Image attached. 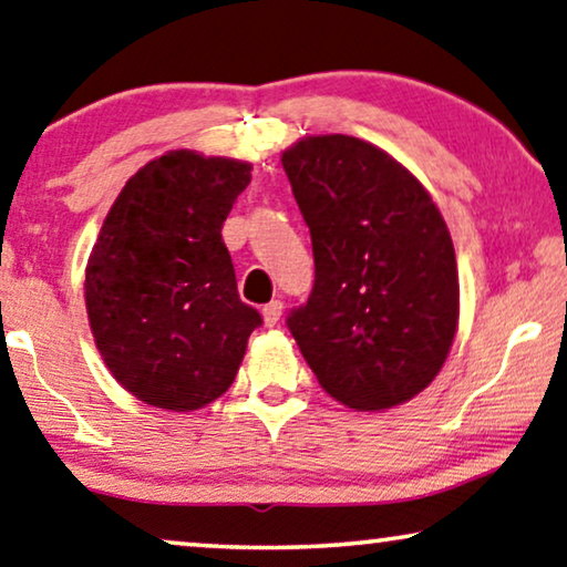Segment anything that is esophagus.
I'll use <instances>...</instances> for the list:
<instances>
[{"label":"esophagus","instance_id":"obj_1","mask_svg":"<svg viewBox=\"0 0 567 567\" xmlns=\"http://www.w3.org/2000/svg\"><path fill=\"white\" fill-rule=\"evenodd\" d=\"M261 316H265V323L267 326H275L277 321H280L282 316V302L280 300H269L265 308H261Z\"/></svg>","mask_w":567,"mask_h":567}]
</instances>
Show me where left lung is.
<instances>
[{"label": "left lung", "instance_id": "8db88e82", "mask_svg": "<svg viewBox=\"0 0 567 567\" xmlns=\"http://www.w3.org/2000/svg\"><path fill=\"white\" fill-rule=\"evenodd\" d=\"M282 166L313 244L316 282L287 329L326 393L380 411L436 378L460 313L454 246L409 169L352 135L302 138Z\"/></svg>", "mask_w": 567, "mask_h": 567}]
</instances>
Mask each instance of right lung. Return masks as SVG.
<instances>
[{"label": "right lung", "instance_id": "add662e5", "mask_svg": "<svg viewBox=\"0 0 567 567\" xmlns=\"http://www.w3.org/2000/svg\"><path fill=\"white\" fill-rule=\"evenodd\" d=\"M251 166L169 151L125 182L86 267V313L115 380L138 401L195 411L244 360L257 308L238 298L220 228Z\"/></svg>", "mask_w": 567, "mask_h": 567}]
</instances>
